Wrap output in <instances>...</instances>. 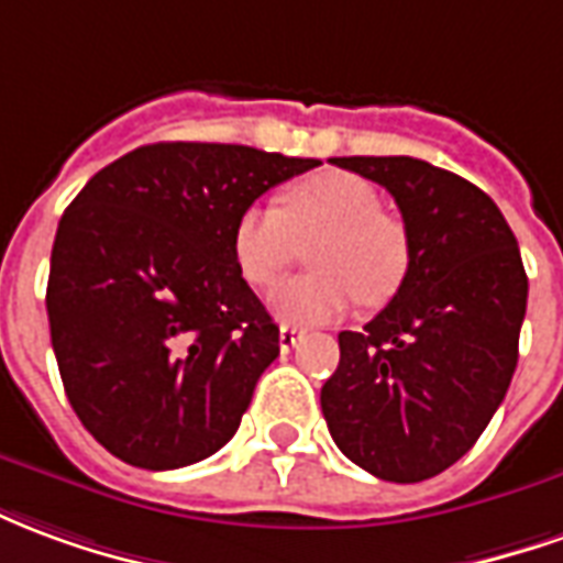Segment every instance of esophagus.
<instances>
[{
  "mask_svg": "<svg viewBox=\"0 0 563 563\" xmlns=\"http://www.w3.org/2000/svg\"><path fill=\"white\" fill-rule=\"evenodd\" d=\"M302 339V330L300 327H290V324H282V330H278V345H282V352H290L297 342Z\"/></svg>",
  "mask_w": 563,
  "mask_h": 563,
  "instance_id": "34e87169",
  "label": "esophagus"
}]
</instances>
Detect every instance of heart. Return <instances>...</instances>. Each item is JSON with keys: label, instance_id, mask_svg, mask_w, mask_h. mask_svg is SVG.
I'll use <instances>...</instances> for the list:
<instances>
[{"label": "heart", "instance_id": "b5f03b06", "mask_svg": "<svg viewBox=\"0 0 563 563\" xmlns=\"http://www.w3.org/2000/svg\"><path fill=\"white\" fill-rule=\"evenodd\" d=\"M318 273L290 278L269 294L285 324H324L352 309L388 302L409 273V233L382 211L378 190L352 173H318L290 185L278 209L249 206L233 224V257L254 288H269L312 242Z\"/></svg>", "mask_w": 563, "mask_h": 563}]
</instances>
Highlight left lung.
Returning <instances> with one entry per match:
<instances>
[{
	"mask_svg": "<svg viewBox=\"0 0 563 563\" xmlns=\"http://www.w3.org/2000/svg\"><path fill=\"white\" fill-rule=\"evenodd\" d=\"M388 190L409 233V273L361 333H339L321 388L339 452L385 482H424L461 461L518 364L528 275L488 194L416 157H330Z\"/></svg>",
	"mask_w": 563,
	"mask_h": 563,
	"instance_id": "1",
	"label": "left lung"
}]
</instances>
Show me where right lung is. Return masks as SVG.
<instances>
[{
  "label": "right lung",
  "mask_w": 563,
  "mask_h": 563,
  "mask_svg": "<svg viewBox=\"0 0 563 563\" xmlns=\"http://www.w3.org/2000/svg\"><path fill=\"white\" fill-rule=\"evenodd\" d=\"M318 163L157 142L99 169L63 211L51 345L75 416L114 457L178 470L233 440L278 357V327L233 257V224Z\"/></svg>",
  "instance_id": "obj_1"
}]
</instances>
